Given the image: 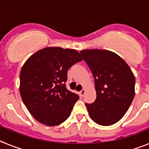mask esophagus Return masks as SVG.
<instances>
[{
	"mask_svg": "<svg viewBox=\"0 0 149 149\" xmlns=\"http://www.w3.org/2000/svg\"><path fill=\"white\" fill-rule=\"evenodd\" d=\"M85 93H86V90H85V89H82V90L80 92V95H81V97H83V96L84 95V94H85Z\"/></svg>",
	"mask_w": 149,
	"mask_h": 149,
	"instance_id": "34e87169",
	"label": "esophagus"
}]
</instances>
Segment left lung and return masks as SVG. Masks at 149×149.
I'll return each instance as SVG.
<instances>
[{"label": "left lung", "mask_w": 149, "mask_h": 149, "mask_svg": "<svg viewBox=\"0 0 149 149\" xmlns=\"http://www.w3.org/2000/svg\"><path fill=\"white\" fill-rule=\"evenodd\" d=\"M80 53L95 79L96 99L86 104L95 123L109 126L127 111L135 95V77L126 62L113 51L86 49Z\"/></svg>", "instance_id": "1"}]
</instances>
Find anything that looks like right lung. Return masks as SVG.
I'll return each instance as SVG.
<instances>
[{"instance_id": "obj_1", "label": "right lung", "mask_w": 149, "mask_h": 149, "mask_svg": "<svg viewBox=\"0 0 149 149\" xmlns=\"http://www.w3.org/2000/svg\"><path fill=\"white\" fill-rule=\"evenodd\" d=\"M83 58L74 49L47 47L26 60L20 72L21 97L36 120L47 126L65 122L79 96L65 87L68 68Z\"/></svg>"}]
</instances>
